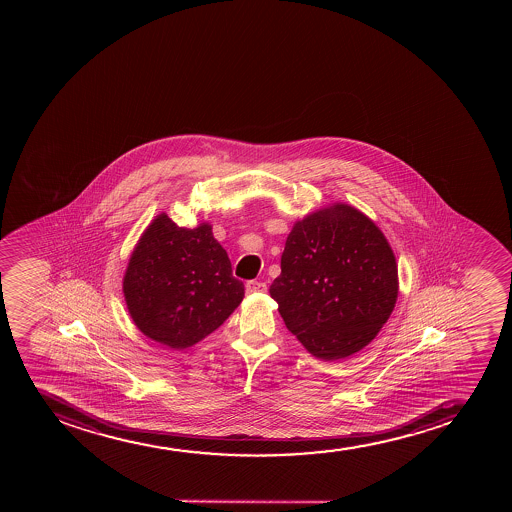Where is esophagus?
Instances as JSON below:
<instances>
[{"label":"esophagus","mask_w":512,"mask_h":512,"mask_svg":"<svg viewBox=\"0 0 512 512\" xmlns=\"http://www.w3.org/2000/svg\"><path fill=\"white\" fill-rule=\"evenodd\" d=\"M246 292L247 294H265L266 283L249 280V282L246 283Z\"/></svg>","instance_id":"1"}]
</instances>
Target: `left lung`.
I'll return each mask as SVG.
<instances>
[{
  "instance_id": "left-lung-1",
  "label": "left lung",
  "mask_w": 512,
  "mask_h": 512,
  "mask_svg": "<svg viewBox=\"0 0 512 512\" xmlns=\"http://www.w3.org/2000/svg\"><path fill=\"white\" fill-rule=\"evenodd\" d=\"M398 265L386 235L347 203L297 220L270 287L288 331L318 359L367 347L398 299Z\"/></svg>"
}]
</instances>
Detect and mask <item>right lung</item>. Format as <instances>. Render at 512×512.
I'll use <instances>...</instances> for the list:
<instances>
[{"label": "right lung", "mask_w": 512, "mask_h": 512, "mask_svg": "<svg viewBox=\"0 0 512 512\" xmlns=\"http://www.w3.org/2000/svg\"><path fill=\"white\" fill-rule=\"evenodd\" d=\"M123 294L133 323L165 347L184 350L213 333L244 299L229 256L212 225L153 218L131 253Z\"/></svg>", "instance_id": "add662e5"}]
</instances>
